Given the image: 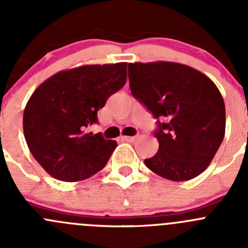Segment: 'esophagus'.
<instances>
[{
  "label": "esophagus",
  "mask_w": 248,
  "mask_h": 248,
  "mask_svg": "<svg viewBox=\"0 0 248 248\" xmlns=\"http://www.w3.org/2000/svg\"><path fill=\"white\" fill-rule=\"evenodd\" d=\"M137 139V137H122V140H124V141H134V140Z\"/></svg>",
  "instance_id": "esophagus-1"
}]
</instances>
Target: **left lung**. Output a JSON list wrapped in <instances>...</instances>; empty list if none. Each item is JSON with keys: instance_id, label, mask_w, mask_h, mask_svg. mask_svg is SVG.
I'll return each mask as SVG.
<instances>
[{"instance_id": "left-lung-1", "label": "left lung", "mask_w": 248, "mask_h": 248, "mask_svg": "<svg viewBox=\"0 0 248 248\" xmlns=\"http://www.w3.org/2000/svg\"><path fill=\"white\" fill-rule=\"evenodd\" d=\"M128 78L134 98L157 120L158 152L145 166L171 181L202 174L226 132V107L216 85L192 67L164 61L128 63Z\"/></svg>"}]
</instances>
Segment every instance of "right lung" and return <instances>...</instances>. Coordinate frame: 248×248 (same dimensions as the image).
Returning a JSON list of instances; mask_svg holds the SVG:
<instances>
[{"instance_id": "add662e5", "label": "right lung", "mask_w": 248, "mask_h": 248, "mask_svg": "<svg viewBox=\"0 0 248 248\" xmlns=\"http://www.w3.org/2000/svg\"><path fill=\"white\" fill-rule=\"evenodd\" d=\"M127 63L89 64L62 71L37 87L24 111L27 146L42 168L61 181H80L106 167L116 149L102 133L97 111L126 84Z\"/></svg>"}]
</instances>
